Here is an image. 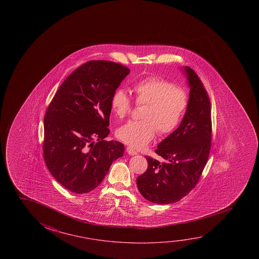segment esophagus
<instances>
[{
	"label": "esophagus",
	"mask_w": 259,
	"mask_h": 259,
	"mask_svg": "<svg viewBox=\"0 0 259 259\" xmlns=\"http://www.w3.org/2000/svg\"><path fill=\"white\" fill-rule=\"evenodd\" d=\"M126 152H127L128 154H130V155H136V154H137V152H136V150L134 148H132L130 146L126 147Z\"/></svg>",
	"instance_id": "1"
}]
</instances>
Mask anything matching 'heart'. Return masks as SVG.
<instances>
[{
    "instance_id": "heart-1",
    "label": "heart",
    "mask_w": 259,
    "mask_h": 259,
    "mask_svg": "<svg viewBox=\"0 0 259 259\" xmlns=\"http://www.w3.org/2000/svg\"><path fill=\"white\" fill-rule=\"evenodd\" d=\"M136 105L143 106L139 121H131L116 131L119 140L134 148H144L156 132L168 136L182 123L190 104V95L183 87L159 76H150L134 85ZM111 108L115 116L123 119L131 114L134 102L123 89L112 95Z\"/></svg>"
}]
</instances>
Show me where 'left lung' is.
Instances as JSON below:
<instances>
[{
    "mask_svg": "<svg viewBox=\"0 0 259 259\" xmlns=\"http://www.w3.org/2000/svg\"><path fill=\"white\" fill-rule=\"evenodd\" d=\"M190 104L182 123L158 144L155 153L160 161L145 156L147 170L136 179L138 190L149 201L174 203L192 191L208 161L211 148L212 123L208 92L192 68H185Z\"/></svg>",
    "mask_w": 259,
    "mask_h": 259,
    "instance_id": "left-lung-1",
    "label": "left lung"
}]
</instances>
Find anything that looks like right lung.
<instances>
[{"instance_id": "1", "label": "right lung", "mask_w": 259, "mask_h": 259, "mask_svg": "<svg viewBox=\"0 0 259 259\" xmlns=\"http://www.w3.org/2000/svg\"><path fill=\"white\" fill-rule=\"evenodd\" d=\"M130 69L90 60L64 80L44 116V161L52 176L75 193L93 191L124 146L109 135L111 97Z\"/></svg>"}]
</instances>
